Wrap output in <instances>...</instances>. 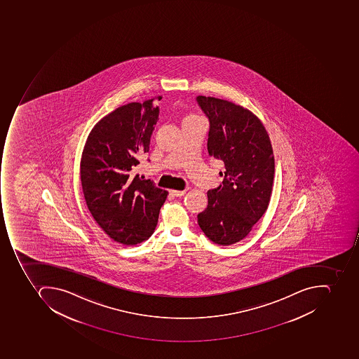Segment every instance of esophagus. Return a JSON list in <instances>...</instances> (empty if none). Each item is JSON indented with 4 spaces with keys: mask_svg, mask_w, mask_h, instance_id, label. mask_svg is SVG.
Instances as JSON below:
<instances>
[{
    "mask_svg": "<svg viewBox=\"0 0 359 359\" xmlns=\"http://www.w3.org/2000/svg\"><path fill=\"white\" fill-rule=\"evenodd\" d=\"M186 189H184V190L182 191L172 190L171 191V194H172L173 196H184V194H186Z\"/></svg>",
    "mask_w": 359,
    "mask_h": 359,
    "instance_id": "34e87169",
    "label": "esophagus"
}]
</instances>
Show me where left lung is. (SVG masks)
Segmentation results:
<instances>
[{"label": "left lung", "instance_id": "8db88e82", "mask_svg": "<svg viewBox=\"0 0 359 359\" xmlns=\"http://www.w3.org/2000/svg\"><path fill=\"white\" fill-rule=\"evenodd\" d=\"M196 100L209 120V155L225 169L222 184L208 191L198 226L212 242L229 246L250 234L267 210L275 158L267 130L250 111L215 97Z\"/></svg>", "mask_w": 359, "mask_h": 359}]
</instances>
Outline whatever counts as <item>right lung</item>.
<instances>
[{
	"instance_id": "obj_1",
	"label": "right lung",
	"mask_w": 359,
	"mask_h": 359,
	"mask_svg": "<svg viewBox=\"0 0 359 359\" xmlns=\"http://www.w3.org/2000/svg\"><path fill=\"white\" fill-rule=\"evenodd\" d=\"M155 100L128 103L95 124L82 153L80 175L88 209L109 237L136 245L155 231L168 192L136 175L159 120Z\"/></svg>"
}]
</instances>
